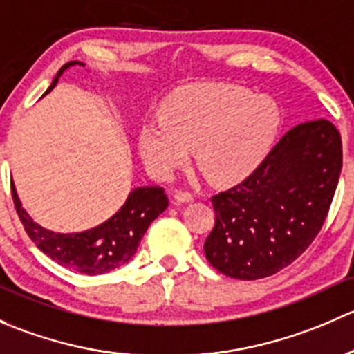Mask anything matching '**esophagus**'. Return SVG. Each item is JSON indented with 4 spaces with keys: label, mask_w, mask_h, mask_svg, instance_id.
Listing matches in <instances>:
<instances>
[{
    "label": "esophagus",
    "mask_w": 354,
    "mask_h": 354,
    "mask_svg": "<svg viewBox=\"0 0 354 354\" xmlns=\"http://www.w3.org/2000/svg\"><path fill=\"white\" fill-rule=\"evenodd\" d=\"M174 199H176L177 204H185V203H191L194 198H192L191 192L176 191V194H174Z\"/></svg>",
    "instance_id": "esophagus-1"
}]
</instances>
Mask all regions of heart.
I'll return each instance as SVG.
<instances>
[{"instance_id":"b5f03b06","label":"heart","mask_w":354,"mask_h":354,"mask_svg":"<svg viewBox=\"0 0 354 354\" xmlns=\"http://www.w3.org/2000/svg\"><path fill=\"white\" fill-rule=\"evenodd\" d=\"M279 109L266 95L233 83H198L163 100L160 121L140 127L138 147L156 178H170L194 148L201 174L213 185H232L257 169L271 150Z\"/></svg>"}]
</instances>
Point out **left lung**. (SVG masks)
I'll list each match as a JSON object with an SVG mask.
<instances>
[{
  "label": "left lung",
  "instance_id": "left-lung-1",
  "mask_svg": "<svg viewBox=\"0 0 354 354\" xmlns=\"http://www.w3.org/2000/svg\"><path fill=\"white\" fill-rule=\"evenodd\" d=\"M342 167L341 134L326 119L290 129L243 182L213 196L209 264L243 281L268 278L307 250L322 228Z\"/></svg>",
  "mask_w": 354,
  "mask_h": 354
}]
</instances>
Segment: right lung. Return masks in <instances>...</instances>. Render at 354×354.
Returning <instances> with one entry per match:
<instances>
[{"label": "right lung", "instance_id": "right-lung-1", "mask_svg": "<svg viewBox=\"0 0 354 354\" xmlns=\"http://www.w3.org/2000/svg\"><path fill=\"white\" fill-rule=\"evenodd\" d=\"M73 66H85L80 61L66 63L57 71L56 78L44 95L56 86L57 80L64 71ZM42 95V97H44ZM13 203L17 213L24 223L25 232L32 242L63 268L83 272L88 276L105 274L121 268L136 252L145 232L155 218H158L169 206L165 189L158 185H143L129 192L121 209L109 220L85 232L59 233L44 228L21 206L17 187L12 182Z\"/></svg>", "mask_w": 354, "mask_h": 354}]
</instances>
